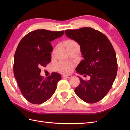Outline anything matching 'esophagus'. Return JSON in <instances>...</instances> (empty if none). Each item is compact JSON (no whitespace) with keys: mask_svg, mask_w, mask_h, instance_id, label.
Here are the masks:
<instances>
[{"mask_svg":"<svg viewBox=\"0 0 130 130\" xmlns=\"http://www.w3.org/2000/svg\"><path fill=\"white\" fill-rule=\"evenodd\" d=\"M63 77H67V78H71L72 77V75H64L63 76Z\"/></svg>","mask_w":130,"mask_h":130,"instance_id":"1","label":"esophagus"}]
</instances>
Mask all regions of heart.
Segmentation results:
<instances>
[{
    "label": "heart",
    "mask_w": 130,
    "mask_h": 130,
    "mask_svg": "<svg viewBox=\"0 0 130 130\" xmlns=\"http://www.w3.org/2000/svg\"><path fill=\"white\" fill-rule=\"evenodd\" d=\"M64 44L67 48L70 47L78 46L77 43L73 40H67L64 42ZM57 69L62 73L67 74L71 72L74 68V64L70 62H61L57 65Z\"/></svg>",
    "instance_id": "1"
}]
</instances>
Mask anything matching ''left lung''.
<instances>
[{"label":"left lung","mask_w":130,"mask_h":130,"mask_svg":"<svg viewBox=\"0 0 130 130\" xmlns=\"http://www.w3.org/2000/svg\"><path fill=\"white\" fill-rule=\"evenodd\" d=\"M65 34L80 45L84 60L76 67L77 73L90 77L88 81L78 77L80 83L75 93L86 103H97L111 89L117 75L115 49L106 35L91 27L66 30Z\"/></svg>","instance_id":"left-lung-1"}]
</instances>
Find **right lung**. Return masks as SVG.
Segmentation results:
<instances>
[{
  "label": "right lung",
  "instance_id": "right-lung-1",
  "mask_svg": "<svg viewBox=\"0 0 130 130\" xmlns=\"http://www.w3.org/2000/svg\"><path fill=\"white\" fill-rule=\"evenodd\" d=\"M64 31L36 30L19 42L14 57L13 73L21 92L33 104H41L51 98L61 76L56 73L44 78L40 73L42 66L50 62L53 47L50 42L60 37Z\"/></svg>",
  "mask_w": 130,
  "mask_h": 130
}]
</instances>
